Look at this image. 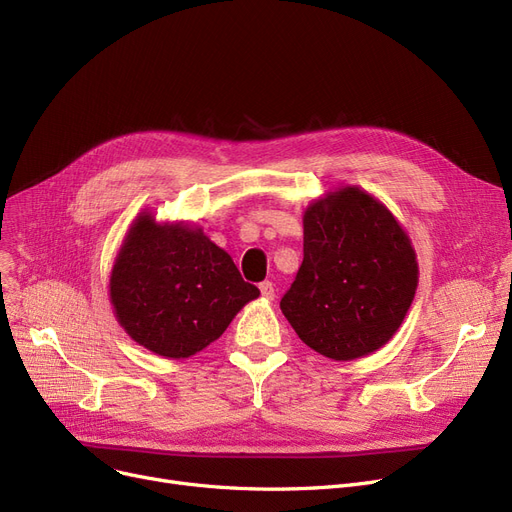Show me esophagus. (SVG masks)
<instances>
[{"label":"esophagus","instance_id":"34e87169","mask_svg":"<svg viewBox=\"0 0 512 512\" xmlns=\"http://www.w3.org/2000/svg\"><path fill=\"white\" fill-rule=\"evenodd\" d=\"M259 290H261V297H263V299H267V301H272V299L276 297V290H274V284H272L270 280H265V282H261V284H259Z\"/></svg>","mask_w":512,"mask_h":512}]
</instances>
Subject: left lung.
Instances as JSON below:
<instances>
[{"mask_svg": "<svg viewBox=\"0 0 512 512\" xmlns=\"http://www.w3.org/2000/svg\"><path fill=\"white\" fill-rule=\"evenodd\" d=\"M303 263L280 309L299 338L334 361L382 348L417 290L411 238L359 186L317 199L303 218Z\"/></svg>", "mask_w": 512, "mask_h": 512, "instance_id": "obj_1", "label": "left lung"}]
</instances>
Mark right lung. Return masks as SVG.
<instances>
[{
	"instance_id": "obj_1",
	"label": "right lung",
	"mask_w": 512,
	"mask_h": 512,
	"mask_svg": "<svg viewBox=\"0 0 512 512\" xmlns=\"http://www.w3.org/2000/svg\"><path fill=\"white\" fill-rule=\"evenodd\" d=\"M259 297L232 257L201 228L159 224L149 211L132 222L110 276V301L126 334L147 351L186 359Z\"/></svg>"
}]
</instances>
